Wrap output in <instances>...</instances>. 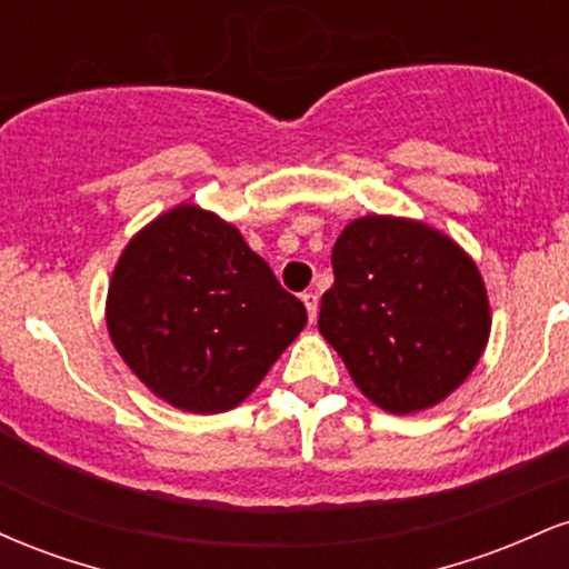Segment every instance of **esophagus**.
Returning a JSON list of instances; mask_svg holds the SVG:
<instances>
[{"label":"esophagus","instance_id":"34e87169","mask_svg":"<svg viewBox=\"0 0 569 569\" xmlns=\"http://www.w3.org/2000/svg\"><path fill=\"white\" fill-rule=\"evenodd\" d=\"M302 302L307 307V318H310V323H312L318 318V297L312 291H305L302 293Z\"/></svg>","mask_w":569,"mask_h":569}]
</instances>
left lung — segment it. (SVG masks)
<instances>
[{"instance_id":"obj_1","label":"left lung","mask_w":569,"mask_h":569,"mask_svg":"<svg viewBox=\"0 0 569 569\" xmlns=\"http://www.w3.org/2000/svg\"><path fill=\"white\" fill-rule=\"evenodd\" d=\"M331 267L318 329L377 407L428 409L471 375L489 302L476 264L447 234L407 219H358L337 238Z\"/></svg>"}]
</instances>
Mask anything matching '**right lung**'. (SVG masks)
<instances>
[{"label": "right lung", "instance_id": "obj_1", "mask_svg": "<svg viewBox=\"0 0 569 569\" xmlns=\"http://www.w3.org/2000/svg\"><path fill=\"white\" fill-rule=\"evenodd\" d=\"M307 310L232 224L179 206L130 240L107 326L139 380L173 407H238L305 329Z\"/></svg>", "mask_w": 569, "mask_h": 569}]
</instances>
